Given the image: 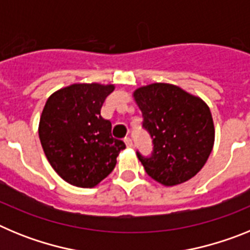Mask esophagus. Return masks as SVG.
I'll return each mask as SVG.
<instances>
[{"mask_svg": "<svg viewBox=\"0 0 250 250\" xmlns=\"http://www.w3.org/2000/svg\"><path fill=\"white\" fill-rule=\"evenodd\" d=\"M124 141H125V144H126L127 147L132 146V140L130 138H125V139H124Z\"/></svg>", "mask_w": 250, "mask_h": 250, "instance_id": "34e87169", "label": "esophagus"}]
</instances>
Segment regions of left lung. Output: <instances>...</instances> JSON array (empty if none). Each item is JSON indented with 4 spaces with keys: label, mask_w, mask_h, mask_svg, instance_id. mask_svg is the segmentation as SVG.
I'll return each instance as SVG.
<instances>
[{
    "label": "left lung",
    "mask_w": 250,
    "mask_h": 250,
    "mask_svg": "<svg viewBox=\"0 0 250 250\" xmlns=\"http://www.w3.org/2000/svg\"><path fill=\"white\" fill-rule=\"evenodd\" d=\"M143 112V129L152 151L136 155L149 176L167 187L193 178L214 145V124L207 104L170 83H151L134 92Z\"/></svg>",
    "instance_id": "8db88e82"
}]
</instances>
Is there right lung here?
I'll list each match as a JSON object with an SVG mask.
<instances>
[{
	"instance_id": "add662e5",
	"label": "right lung",
	"mask_w": 250,
	"mask_h": 250,
	"mask_svg": "<svg viewBox=\"0 0 250 250\" xmlns=\"http://www.w3.org/2000/svg\"><path fill=\"white\" fill-rule=\"evenodd\" d=\"M112 85L75 83L52 94L40 119L39 135L51 167L68 184L94 188L114 170L126 147L101 116Z\"/></svg>"
}]
</instances>
